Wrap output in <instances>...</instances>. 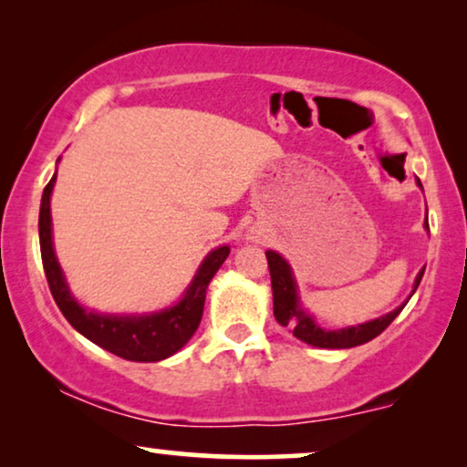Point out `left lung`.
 Returning <instances> with one entry per match:
<instances>
[{
  "instance_id": "left-lung-1",
  "label": "left lung",
  "mask_w": 467,
  "mask_h": 467,
  "mask_svg": "<svg viewBox=\"0 0 467 467\" xmlns=\"http://www.w3.org/2000/svg\"><path fill=\"white\" fill-rule=\"evenodd\" d=\"M419 187H420V181H419ZM265 257H267V265H270V276H272L274 317H276V321L283 325V327H291L293 336L299 337V340L306 344H312V347H318V348L359 347V344H366L369 340H374L376 336H380L382 331L393 323V318L400 315L401 308H404V306H400V308L389 312V315L376 318V321L357 325V327L325 331L315 323V318L306 315V312L299 308L296 280L291 276V267L286 265V261L274 251H267ZM423 272L425 270L419 272L417 283H414V291H417L420 278H423Z\"/></svg>"
}]
</instances>
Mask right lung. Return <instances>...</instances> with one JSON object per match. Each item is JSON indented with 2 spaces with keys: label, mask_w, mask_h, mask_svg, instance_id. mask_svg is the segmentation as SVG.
I'll return each mask as SVG.
<instances>
[{
  "label": "right lung",
  "mask_w": 467,
  "mask_h": 467,
  "mask_svg": "<svg viewBox=\"0 0 467 467\" xmlns=\"http://www.w3.org/2000/svg\"><path fill=\"white\" fill-rule=\"evenodd\" d=\"M57 174L44 187L40 203V251L42 265L47 274L50 293H53L57 306L67 318L76 331L98 344V347L110 350L117 357L127 361H161L181 350L195 334L197 325L202 321L203 302H206L208 283L213 280L216 270L227 259L229 246L216 248L203 259V264L193 278V283L184 293V297L174 308L150 317H106L87 312L74 297L63 280L61 267L57 264L53 251V235H50V193H53Z\"/></svg>",
  "instance_id": "add662e5"
}]
</instances>
